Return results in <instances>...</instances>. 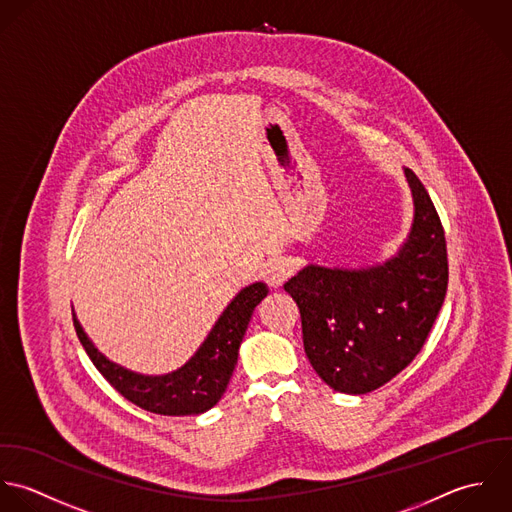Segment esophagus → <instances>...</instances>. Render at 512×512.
I'll use <instances>...</instances> for the list:
<instances>
[{"instance_id":"obj_1","label":"esophagus","mask_w":512,"mask_h":512,"mask_svg":"<svg viewBox=\"0 0 512 512\" xmlns=\"http://www.w3.org/2000/svg\"><path fill=\"white\" fill-rule=\"evenodd\" d=\"M263 275L271 289H279L293 275V267L285 259H271L267 263Z\"/></svg>"}]
</instances>
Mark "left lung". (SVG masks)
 Wrapping results in <instances>:
<instances>
[{"mask_svg":"<svg viewBox=\"0 0 512 512\" xmlns=\"http://www.w3.org/2000/svg\"><path fill=\"white\" fill-rule=\"evenodd\" d=\"M413 223L382 265L340 269L310 263L285 283L301 310L314 372L336 392L368 394L417 356L447 293V245L427 190L406 168Z\"/></svg>","mask_w":512,"mask_h":512,"instance_id":"obj_1","label":"left lung"}]
</instances>
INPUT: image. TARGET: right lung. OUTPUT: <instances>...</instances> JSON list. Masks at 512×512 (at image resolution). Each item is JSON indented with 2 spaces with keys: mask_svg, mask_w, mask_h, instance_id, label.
Returning a JSON list of instances; mask_svg holds the SVG:
<instances>
[{
  "mask_svg": "<svg viewBox=\"0 0 512 512\" xmlns=\"http://www.w3.org/2000/svg\"><path fill=\"white\" fill-rule=\"evenodd\" d=\"M265 283L241 289L221 312L198 352L178 370L164 376L130 372L101 354L73 312L77 336L106 382L138 408L160 415H198L213 408L235 370L239 346L255 307L267 297Z\"/></svg>",
  "mask_w": 512,
  "mask_h": 512,
  "instance_id": "1",
  "label": "right lung"
}]
</instances>
